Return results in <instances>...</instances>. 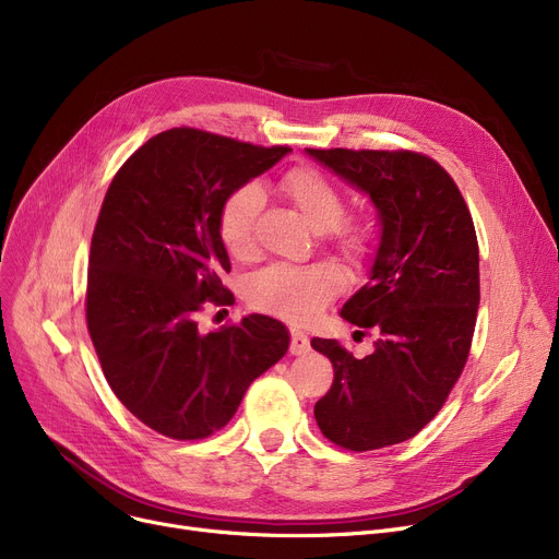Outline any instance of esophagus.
I'll list each match as a JSON object with an SVG mask.
<instances>
[{
    "label": "esophagus",
    "mask_w": 559,
    "mask_h": 559,
    "mask_svg": "<svg viewBox=\"0 0 559 559\" xmlns=\"http://www.w3.org/2000/svg\"><path fill=\"white\" fill-rule=\"evenodd\" d=\"M308 348H310V340H308V335H306V333H301V331H292L289 354H292V356H304V354H308Z\"/></svg>",
    "instance_id": "obj_1"
}]
</instances>
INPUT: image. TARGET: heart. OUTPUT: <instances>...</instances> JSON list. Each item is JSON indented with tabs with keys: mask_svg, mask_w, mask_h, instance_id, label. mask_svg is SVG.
I'll list each match as a JSON object with an SVG mask.
<instances>
[{
	"mask_svg": "<svg viewBox=\"0 0 559 559\" xmlns=\"http://www.w3.org/2000/svg\"><path fill=\"white\" fill-rule=\"evenodd\" d=\"M281 190L314 230H329L337 247L358 258L371 242L365 222L340 219L344 213L342 192L312 167H297L281 179ZM262 192L247 183L235 188L222 201L217 215L219 240L230 255L245 258L253 251V228L260 215ZM344 278L331 262L314 264H270L247 283V299L253 308L289 321H308L342 289Z\"/></svg>",
	"mask_w": 559,
	"mask_h": 559,
	"instance_id": "1",
	"label": "heart"
}]
</instances>
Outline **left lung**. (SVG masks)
<instances>
[{
    "label": "left lung",
    "mask_w": 559,
    "mask_h": 559,
    "mask_svg": "<svg viewBox=\"0 0 559 559\" xmlns=\"http://www.w3.org/2000/svg\"><path fill=\"white\" fill-rule=\"evenodd\" d=\"M306 154L367 194L378 215L367 283L340 310L378 340L367 358H354L337 340L312 337V348L335 371L314 419L324 437L348 451L401 444L439 413L472 346L480 304L474 219L451 176L428 156Z\"/></svg>",
    "instance_id": "obj_1"
}]
</instances>
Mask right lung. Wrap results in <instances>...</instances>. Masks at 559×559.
Returning a JSON list of instances; mask_svg holds the SVG:
<instances>
[{
	"mask_svg": "<svg viewBox=\"0 0 559 559\" xmlns=\"http://www.w3.org/2000/svg\"><path fill=\"white\" fill-rule=\"evenodd\" d=\"M292 150L197 129L146 140L106 192L87 262L85 317L115 396L171 439L224 428L253 380L289 346L267 314L201 333L194 312L222 301L230 272L217 233L222 201Z\"/></svg>",
	"mask_w": 559,
	"mask_h": 559,
	"instance_id": "add662e5",
	"label": "right lung"
}]
</instances>
